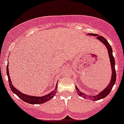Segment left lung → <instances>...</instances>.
I'll list each match as a JSON object with an SVG mask.
<instances>
[{"label":"left lung","mask_w":124,"mask_h":124,"mask_svg":"<svg viewBox=\"0 0 124 124\" xmlns=\"http://www.w3.org/2000/svg\"><path fill=\"white\" fill-rule=\"evenodd\" d=\"M89 35L96 36L97 39L100 40L101 41H102V42L106 46V47H107V50H108V53H109V58H110V64H111L112 73V79L111 80H110V83H109V84L106 87V89H105L104 90L102 91V92H101V93H99V94L97 95V96H87V95H86L85 94H84V93L80 92L78 88L77 87H76V90H77V93L79 95V96H81V97H84V98L88 97V98L93 99V101H97V100H99V99H102V98H104V97H106L107 95L109 94V93H110V91L112 90V87H113L115 83H116V69H115V60H114V58L113 56V54H112V49L111 48V46L110 45L109 42L107 41V40H106L104 37H103L102 36H98L97 35H95V34L94 33H89Z\"/></svg>","instance_id":"1"}]
</instances>
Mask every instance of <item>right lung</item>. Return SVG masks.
<instances>
[{
    "label": "right lung",
    "instance_id": "right-lung-1",
    "mask_svg": "<svg viewBox=\"0 0 124 124\" xmlns=\"http://www.w3.org/2000/svg\"><path fill=\"white\" fill-rule=\"evenodd\" d=\"M7 74L8 76V83H9L10 87L11 90L14 93H15V94L17 95L19 98L23 101L24 102H28L31 104H43L46 102L48 101L49 100L51 99L53 97H54L56 94V89H57V85L56 86L55 89L53 91L50 93L48 95H46L43 97H34V96H28V95L24 94L21 92H20L19 91L17 90V89L14 87V86L12 85V83L11 82L10 78L9 76V73H8V64L7 66Z\"/></svg>",
    "mask_w": 124,
    "mask_h": 124
}]
</instances>
